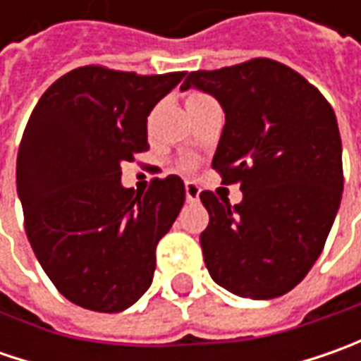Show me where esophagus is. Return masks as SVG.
Returning a JSON list of instances; mask_svg holds the SVG:
<instances>
[{
  "mask_svg": "<svg viewBox=\"0 0 361 361\" xmlns=\"http://www.w3.org/2000/svg\"><path fill=\"white\" fill-rule=\"evenodd\" d=\"M185 192H187V202H199V195H201V188L197 183H192V180H187L185 183Z\"/></svg>",
  "mask_w": 361,
  "mask_h": 361,
  "instance_id": "obj_1",
  "label": "esophagus"
}]
</instances>
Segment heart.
I'll return each instance as SVG.
<instances>
[{
  "label": "heart",
  "mask_w": 361,
  "mask_h": 361,
  "mask_svg": "<svg viewBox=\"0 0 361 361\" xmlns=\"http://www.w3.org/2000/svg\"><path fill=\"white\" fill-rule=\"evenodd\" d=\"M211 98L209 96H204V94H190L187 100V108H192V106H199V104H204V102H209ZM185 166H188V164H185Z\"/></svg>",
  "instance_id": "heart-1"
}]
</instances>
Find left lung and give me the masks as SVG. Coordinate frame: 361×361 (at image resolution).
Wrapping results in <instances>:
<instances>
[{
	"label": "left lung",
	"instance_id": "1",
	"mask_svg": "<svg viewBox=\"0 0 361 361\" xmlns=\"http://www.w3.org/2000/svg\"><path fill=\"white\" fill-rule=\"evenodd\" d=\"M188 88L211 94L223 108L213 169L243 190L235 207L201 192L209 211L204 265L216 285L239 298H279L312 269L340 209L334 108L301 74L267 58L190 72L180 90Z\"/></svg>",
	"mask_w": 361,
	"mask_h": 361
}]
</instances>
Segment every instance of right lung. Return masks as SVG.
Returning a JSON list of instances; mask_svg holds the SVG:
<instances>
[{"label":"right lung","mask_w":361,"mask_h":361,"mask_svg":"<svg viewBox=\"0 0 361 361\" xmlns=\"http://www.w3.org/2000/svg\"><path fill=\"white\" fill-rule=\"evenodd\" d=\"M185 74L76 68L27 120L16 171L25 233L51 283L80 307L124 312L152 283L185 183L171 174L136 195L120 183L122 162L148 148L146 118Z\"/></svg>","instance_id":"obj_1"}]
</instances>
